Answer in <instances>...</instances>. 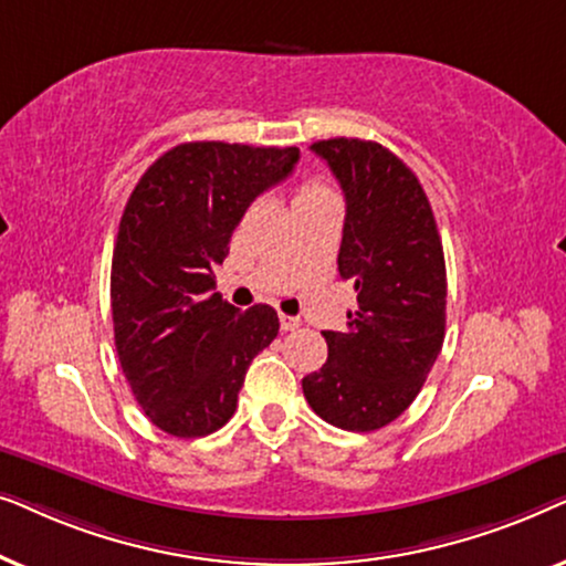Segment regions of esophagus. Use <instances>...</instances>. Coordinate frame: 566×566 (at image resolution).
<instances>
[{
  "label": "esophagus",
  "mask_w": 566,
  "mask_h": 566,
  "mask_svg": "<svg viewBox=\"0 0 566 566\" xmlns=\"http://www.w3.org/2000/svg\"><path fill=\"white\" fill-rule=\"evenodd\" d=\"M301 327V319L298 316H289V314H281V329L291 332V329H298Z\"/></svg>",
  "instance_id": "1"
}]
</instances>
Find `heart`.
Returning a JSON list of instances; mask_svg holds the SVG:
<instances>
[{
	"label": "heart",
	"instance_id": "1",
	"mask_svg": "<svg viewBox=\"0 0 566 566\" xmlns=\"http://www.w3.org/2000/svg\"><path fill=\"white\" fill-rule=\"evenodd\" d=\"M327 190V185H324L322 180H306L304 185L298 188V198H308V196H324Z\"/></svg>",
	"mask_w": 566,
	"mask_h": 566
}]
</instances>
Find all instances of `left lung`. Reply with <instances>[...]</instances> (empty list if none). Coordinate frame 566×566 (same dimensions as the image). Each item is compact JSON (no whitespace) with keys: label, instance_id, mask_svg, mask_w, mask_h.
Here are the masks:
<instances>
[{"label":"left lung","instance_id":"left-lung-1","mask_svg":"<svg viewBox=\"0 0 566 566\" xmlns=\"http://www.w3.org/2000/svg\"><path fill=\"white\" fill-rule=\"evenodd\" d=\"M312 151L345 192L337 270L355 285L358 308L345 332H322L327 363L301 386L322 420L370 432L412 405L443 347V244L420 180L397 154L343 136Z\"/></svg>","mask_w":566,"mask_h":566}]
</instances>
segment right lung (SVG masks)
Here are the masks:
<instances>
[{"label":"right lung","mask_w":566,"mask_h":566,"mask_svg":"<svg viewBox=\"0 0 566 566\" xmlns=\"http://www.w3.org/2000/svg\"><path fill=\"white\" fill-rule=\"evenodd\" d=\"M296 161V146L190 142L130 192L111 270L115 350L136 401L169 436L223 428L252 358L277 335L275 308L239 312L213 291V270L252 200Z\"/></svg>","instance_id":"right-lung-1"}]
</instances>
